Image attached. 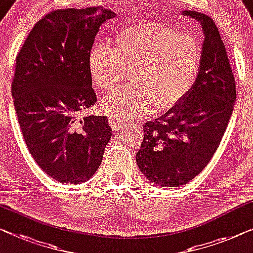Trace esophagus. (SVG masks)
<instances>
[{"instance_id": "esophagus-1", "label": "esophagus", "mask_w": 253, "mask_h": 253, "mask_svg": "<svg viewBox=\"0 0 253 253\" xmlns=\"http://www.w3.org/2000/svg\"><path fill=\"white\" fill-rule=\"evenodd\" d=\"M109 123H110V126L114 128L115 130H123V129H125V128H127L125 124L117 122L115 118H112V117H109Z\"/></svg>"}]
</instances>
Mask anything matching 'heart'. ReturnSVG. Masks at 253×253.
Masks as SVG:
<instances>
[{
	"label": "heart",
	"mask_w": 253,
	"mask_h": 253,
	"mask_svg": "<svg viewBox=\"0 0 253 253\" xmlns=\"http://www.w3.org/2000/svg\"><path fill=\"white\" fill-rule=\"evenodd\" d=\"M202 62L199 42L160 22L129 26L115 36V48L95 43L88 53L94 85L114 89L129 76L136 88L104 96L100 108L117 122L166 114L183 102L198 81Z\"/></svg>",
	"instance_id": "1"
}]
</instances>
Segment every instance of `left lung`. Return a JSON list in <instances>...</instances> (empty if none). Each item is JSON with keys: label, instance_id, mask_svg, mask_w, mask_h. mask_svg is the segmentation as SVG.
I'll use <instances>...</instances> for the list:
<instances>
[{"label": "left lung", "instance_id": "1", "mask_svg": "<svg viewBox=\"0 0 253 253\" xmlns=\"http://www.w3.org/2000/svg\"><path fill=\"white\" fill-rule=\"evenodd\" d=\"M184 16L201 22L205 32L201 69L178 107L143 125L144 138L136 163L146 178L163 187H178L197 177L220 144L236 100L235 79L219 30L197 11Z\"/></svg>", "mask_w": 253, "mask_h": 253}]
</instances>
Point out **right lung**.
<instances>
[{
  "label": "right lung",
  "mask_w": 253,
  "mask_h": 253,
  "mask_svg": "<svg viewBox=\"0 0 253 253\" xmlns=\"http://www.w3.org/2000/svg\"><path fill=\"white\" fill-rule=\"evenodd\" d=\"M103 7L53 10L36 22L16 58L11 85L22 137L36 164L61 183L90 178L112 131L107 116L77 117L96 103L88 53Z\"/></svg>",
  "instance_id": "add662e5"
}]
</instances>
